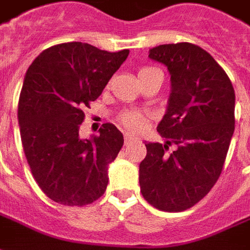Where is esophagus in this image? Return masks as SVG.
<instances>
[{
	"instance_id": "obj_1",
	"label": "esophagus",
	"mask_w": 250,
	"mask_h": 250,
	"mask_svg": "<svg viewBox=\"0 0 250 250\" xmlns=\"http://www.w3.org/2000/svg\"><path fill=\"white\" fill-rule=\"evenodd\" d=\"M135 141H136V139L132 135H130V134H125V145H128V143H131V142H135Z\"/></svg>"
}]
</instances>
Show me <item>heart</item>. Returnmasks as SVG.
I'll use <instances>...</instances> for the list:
<instances>
[{
    "label": "heart",
    "mask_w": 250,
    "mask_h": 250,
    "mask_svg": "<svg viewBox=\"0 0 250 250\" xmlns=\"http://www.w3.org/2000/svg\"><path fill=\"white\" fill-rule=\"evenodd\" d=\"M154 68H142L139 69V73H138V76H142V75H145L147 72L152 71ZM120 122H122V125H125V128H128L131 131H139L143 128V125H145V115L141 114V112H138V111H125L123 114L120 115Z\"/></svg>",
    "instance_id": "heart-1"
}]
</instances>
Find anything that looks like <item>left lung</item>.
<instances>
[{"label":"left lung","instance_id":"8db88e82","mask_svg":"<svg viewBox=\"0 0 250 250\" xmlns=\"http://www.w3.org/2000/svg\"><path fill=\"white\" fill-rule=\"evenodd\" d=\"M167 66L171 80L158 132L166 143H145L139 165L143 198L162 211H184L214 186L234 132L236 95L230 79L208 52L190 42L148 51ZM173 143L176 151L167 153Z\"/></svg>","mask_w":250,"mask_h":250}]
</instances>
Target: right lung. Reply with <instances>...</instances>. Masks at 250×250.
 <instances>
[{
	"instance_id": "add662e5",
	"label": "right lung",
	"mask_w": 250,
	"mask_h": 250,
	"mask_svg": "<svg viewBox=\"0 0 250 250\" xmlns=\"http://www.w3.org/2000/svg\"><path fill=\"white\" fill-rule=\"evenodd\" d=\"M128 53L64 42L41 52L26 71L19 100L21 142L36 182L57 204H92L107 188L108 165L123 146V134L111 123L91 139H82L79 130L84 108Z\"/></svg>"
}]
</instances>
